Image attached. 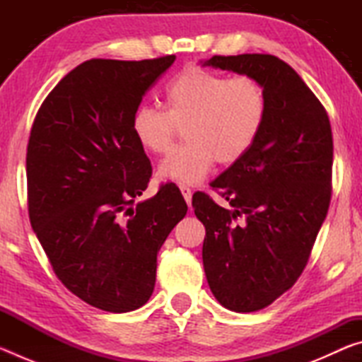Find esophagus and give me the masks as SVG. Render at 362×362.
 Here are the masks:
<instances>
[{
	"mask_svg": "<svg viewBox=\"0 0 362 362\" xmlns=\"http://www.w3.org/2000/svg\"><path fill=\"white\" fill-rule=\"evenodd\" d=\"M179 188H180V192H182V194H183V198H185V201H187V204H188V206L192 204V196H193L192 188L187 187V185H180Z\"/></svg>",
	"mask_w": 362,
	"mask_h": 362,
	"instance_id": "esophagus-1",
	"label": "esophagus"
}]
</instances>
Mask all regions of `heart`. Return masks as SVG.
I'll list each match as a JSON object with an SVG mask.
<instances>
[{
    "label": "heart",
    "instance_id": "obj_1",
    "mask_svg": "<svg viewBox=\"0 0 362 362\" xmlns=\"http://www.w3.org/2000/svg\"><path fill=\"white\" fill-rule=\"evenodd\" d=\"M166 110L139 105L131 131L140 148L164 155L173 148L177 127L187 142L159 164V177L198 183L217 161L225 166L247 155L260 137L268 115L265 88L247 75L228 76L187 66L164 88Z\"/></svg>",
    "mask_w": 362,
    "mask_h": 362
}]
</instances>
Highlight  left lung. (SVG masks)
Masks as SVG:
<instances>
[{"label":"left lung","instance_id":"8db88e82","mask_svg":"<svg viewBox=\"0 0 362 362\" xmlns=\"http://www.w3.org/2000/svg\"><path fill=\"white\" fill-rule=\"evenodd\" d=\"M201 64L259 79L268 99L252 150L211 183L231 211L204 193L192 203L206 226L203 263L214 297L250 313L289 291L308 262L332 192V131L317 97L281 59L241 54Z\"/></svg>","mask_w":362,"mask_h":362}]
</instances>
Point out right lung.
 <instances>
[{
	"mask_svg": "<svg viewBox=\"0 0 362 362\" xmlns=\"http://www.w3.org/2000/svg\"><path fill=\"white\" fill-rule=\"evenodd\" d=\"M174 60H86L49 93L30 132L32 228L66 289L110 313L148 302L159 249L188 209L173 185L134 206L151 164L131 118Z\"/></svg>",
	"mask_w": 362,
	"mask_h": 362,
	"instance_id": "add662e5",
	"label": "right lung"
}]
</instances>
